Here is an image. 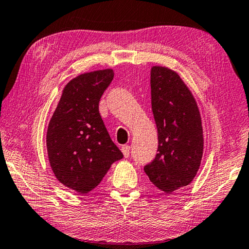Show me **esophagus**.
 Segmentation results:
<instances>
[{
	"mask_svg": "<svg viewBox=\"0 0 249 249\" xmlns=\"http://www.w3.org/2000/svg\"><path fill=\"white\" fill-rule=\"evenodd\" d=\"M121 152H122V154H124V158H128V156L130 155V146L124 145L121 147Z\"/></svg>",
	"mask_w": 249,
	"mask_h": 249,
	"instance_id": "34e87169",
	"label": "esophagus"
}]
</instances>
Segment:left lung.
Masks as SVG:
<instances>
[{
    "instance_id": "8db88e82",
    "label": "left lung",
    "mask_w": 249,
    "mask_h": 249,
    "mask_svg": "<svg viewBox=\"0 0 249 249\" xmlns=\"http://www.w3.org/2000/svg\"><path fill=\"white\" fill-rule=\"evenodd\" d=\"M152 111L159 136V153L144 172L166 194L188 186L197 175L203 154L201 116L191 90L178 73L151 69Z\"/></svg>"
}]
</instances>
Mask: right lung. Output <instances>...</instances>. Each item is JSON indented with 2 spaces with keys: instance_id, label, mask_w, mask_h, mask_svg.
<instances>
[{
  "instance_id": "right-lung-1",
  "label": "right lung",
  "mask_w": 249,
  "mask_h": 249,
  "mask_svg": "<svg viewBox=\"0 0 249 249\" xmlns=\"http://www.w3.org/2000/svg\"><path fill=\"white\" fill-rule=\"evenodd\" d=\"M112 78V69L72 78L48 125L46 142L52 172L61 184L76 193L93 190L111 164L124 158L98 110L100 97Z\"/></svg>"
}]
</instances>
